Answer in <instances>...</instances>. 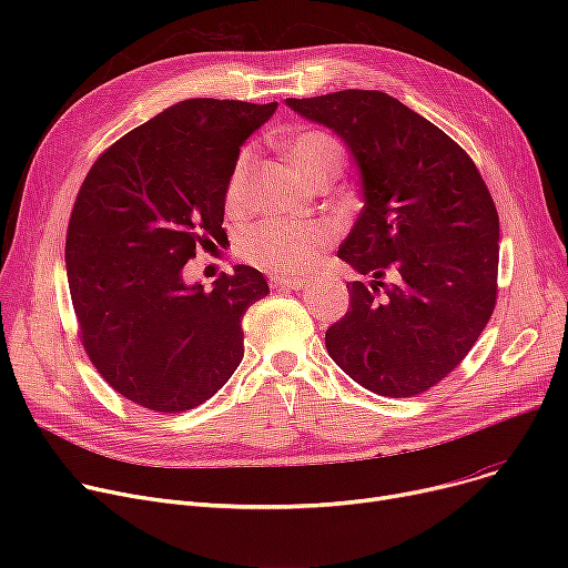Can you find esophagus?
I'll use <instances>...</instances> for the list:
<instances>
[{"label": "esophagus", "mask_w": 568, "mask_h": 568, "mask_svg": "<svg viewBox=\"0 0 568 568\" xmlns=\"http://www.w3.org/2000/svg\"><path fill=\"white\" fill-rule=\"evenodd\" d=\"M274 281V287H281V290H304L308 285V281L304 278H285V276H276L272 278Z\"/></svg>", "instance_id": "34e87169"}]
</instances>
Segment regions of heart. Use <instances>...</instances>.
Wrapping results in <instances>:
<instances>
[{
    "label": "heart",
    "mask_w": 568,
    "mask_h": 568,
    "mask_svg": "<svg viewBox=\"0 0 568 568\" xmlns=\"http://www.w3.org/2000/svg\"><path fill=\"white\" fill-rule=\"evenodd\" d=\"M287 159L292 168L306 182L322 172H338L343 163L341 144L322 131H304L294 135L287 144ZM253 154L251 149L236 159L230 174L225 200L230 206H239L246 197L248 172ZM329 230L322 223H292V221H262L246 227L236 239V251L248 264L264 268L268 274L287 276L308 268L320 248L324 246Z\"/></svg>",
    "instance_id": "heart-1"
}]
</instances>
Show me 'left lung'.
<instances>
[{
    "label": "left lung",
    "mask_w": 568,
    "mask_h": 568,
    "mask_svg": "<svg viewBox=\"0 0 568 568\" xmlns=\"http://www.w3.org/2000/svg\"><path fill=\"white\" fill-rule=\"evenodd\" d=\"M285 105L332 129L362 179V214L338 257L373 281L347 283L349 308L326 332V349L377 396L428 392L465 359L495 308L499 219L484 179L449 135L384 92L345 89Z\"/></svg>",
    "instance_id": "obj_1"
}]
</instances>
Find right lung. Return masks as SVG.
Instances as JSON below:
<instances>
[{"label":"right lung","instance_id":"obj_1","mask_svg":"<svg viewBox=\"0 0 568 568\" xmlns=\"http://www.w3.org/2000/svg\"><path fill=\"white\" fill-rule=\"evenodd\" d=\"M276 108L179 101L84 176L67 234L80 338L112 389L146 409H193L242 364V320L268 294L264 276L236 264L206 292L184 281V266L223 234L239 149Z\"/></svg>","mask_w":568,"mask_h":568}]
</instances>
